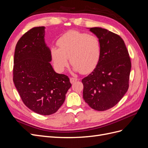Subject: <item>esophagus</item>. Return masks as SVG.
<instances>
[{"label":"esophagus","instance_id":"esophagus-1","mask_svg":"<svg viewBox=\"0 0 148 148\" xmlns=\"http://www.w3.org/2000/svg\"><path fill=\"white\" fill-rule=\"evenodd\" d=\"M78 79L77 78H70V83H73L74 82L78 81Z\"/></svg>","mask_w":148,"mask_h":148}]
</instances>
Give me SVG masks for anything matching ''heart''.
<instances>
[{"label": "heart", "mask_w": 148, "mask_h": 148, "mask_svg": "<svg viewBox=\"0 0 148 148\" xmlns=\"http://www.w3.org/2000/svg\"><path fill=\"white\" fill-rule=\"evenodd\" d=\"M58 47H52L51 56L56 68L64 70L69 57L73 70L83 73L91 72L99 63L101 55L100 40L95 35L71 30L57 41Z\"/></svg>", "instance_id": "obj_1"}]
</instances>
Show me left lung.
<instances>
[{"label": "left lung", "instance_id": "left-lung-1", "mask_svg": "<svg viewBox=\"0 0 148 148\" xmlns=\"http://www.w3.org/2000/svg\"><path fill=\"white\" fill-rule=\"evenodd\" d=\"M89 31L100 40L101 55L95 70L82 79L83 99L92 109L104 111L117 104L127 92L131 60L120 36L99 27Z\"/></svg>", "mask_w": 148, "mask_h": 148}]
</instances>
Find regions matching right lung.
I'll list each match as a JSON object with an SVG mask.
<instances>
[{"label": "right lung", "instance_id": "obj_1", "mask_svg": "<svg viewBox=\"0 0 148 148\" xmlns=\"http://www.w3.org/2000/svg\"><path fill=\"white\" fill-rule=\"evenodd\" d=\"M45 27L31 29L18 41L13 80L25 105L38 114L49 115L63 104L71 87L69 78L53 70L51 50L45 42Z\"/></svg>", "mask_w": 148, "mask_h": 148}]
</instances>
